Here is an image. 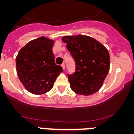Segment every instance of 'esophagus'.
<instances>
[{
    "instance_id": "34e87169",
    "label": "esophagus",
    "mask_w": 134,
    "mask_h": 134,
    "mask_svg": "<svg viewBox=\"0 0 134 134\" xmlns=\"http://www.w3.org/2000/svg\"><path fill=\"white\" fill-rule=\"evenodd\" d=\"M61 66H62V67H63V70H65V64H62Z\"/></svg>"
}]
</instances>
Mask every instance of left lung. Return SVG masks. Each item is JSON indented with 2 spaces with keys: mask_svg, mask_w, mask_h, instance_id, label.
Wrapping results in <instances>:
<instances>
[{
  "mask_svg": "<svg viewBox=\"0 0 134 134\" xmlns=\"http://www.w3.org/2000/svg\"><path fill=\"white\" fill-rule=\"evenodd\" d=\"M62 41L75 60L76 71L69 75L70 88L75 93L88 96L102 88L110 69L107 48L91 37L64 36Z\"/></svg>",
  "mask_w": 134,
  "mask_h": 134,
  "instance_id": "8db88e82",
  "label": "left lung"
}]
</instances>
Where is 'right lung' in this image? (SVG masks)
Returning a JSON list of instances; mask_svg holds the SVG:
<instances>
[{
	"label": "right lung",
	"mask_w": 134,
	"mask_h": 134,
	"mask_svg": "<svg viewBox=\"0 0 134 134\" xmlns=\"http://www.w3.org/2000/svg\"><path fill=\"white\" fill-rule=\"evenodd\" d=\"M54 40L40 37L20 49L16 58V73L24 88L30 93L43 94L52 89L61 66L55 63L52 47Z\"/></svg>",
	"instance_id": "1"
}]
</instances>
